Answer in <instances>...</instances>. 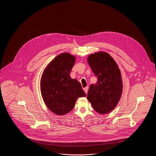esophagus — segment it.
<instances>
[{
  "mask_svg": "<svg viewBox=\"0 0 156 156\" xmlns=\"http://www.w3.org/2000/svg\"><path fill=\"white\" fill-rule=\"evenodd\" d=\"M84 90L85 91V92H86V94H87V91H88V87L87 86V87H84Z\"/></svg>",
  "mask_w": 156,
  "mask_h": 156,
  "instance_id": "34e87169",
  "label": "esophagus"
}]
</instances>
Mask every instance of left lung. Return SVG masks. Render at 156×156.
Wrapping results in <instances>:
<instances>
[{
	"label": "left lung",
	"mask_w": 156,
	"mask_h": 156,
	"mask_svg": "<svg viewBox=\"0 0 156 156\" xmlns=\"http://www.w3.org/2000/svg\"><path fill=\"white\" fill-rule=\"evenodd\" d=\"M87 61L97 78L96 84L90 85L87 98L96 112L101 115L109 113L117 106L122 94L121 70L105 51L89 55Z\"/></svg>",
	"instance_id": "obj_1"
}]
</instances>
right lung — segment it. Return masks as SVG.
Returning <instances> with one entry per match:
<instances>
[{
    "mask_svg": "<svg viewBox=\"0 0 156 156\" xmlns=\"http://www.w3.org/2000/svg\"><path fill=\"white\" fill-rule=\"evenodd\" d=\"M76 57L69 53L58 55L44 68L40 91L47 108L57 115H65L73 108L78 97H86L81 84L70 73Z\"/></svg>",
    "mask_w": 156,
    "mask_h": 156,
    "instance_id": "obj_1",
    "label": "right lung"
}]
</instances>
